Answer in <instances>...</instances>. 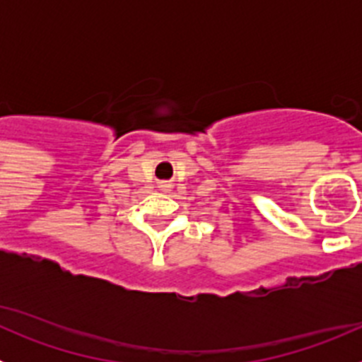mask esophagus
Returning a JSON list of instances; mask_svg holds the SVG:
<instances>
[{"label":"esophagus","mask_w":362,"mask_h":362,"mask_svg":"<svg viewBox=\"0 0 362 362\" xmlns=\"http://www.w3.org/2000/svg\"><path fill=\"white\" fill-rule=\"evenodd\" d=\"M159 188H161L163 192H168V190H170V185H168V183H163V185H159Z\"/></svg>","instance_id":"obj_1"}]
</instances>
